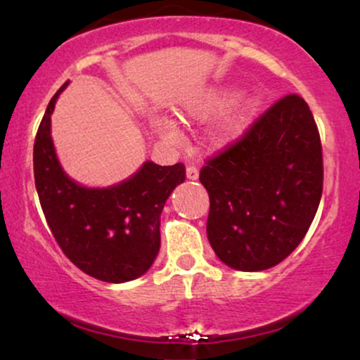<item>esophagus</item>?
Returning <instances> with one entry per match:
<instances>
[{"instance_id":"1","label":"esophagus","mask_w":360,"mask_h":360,"mask_svg":"<svg viewBox=\"0 0 360 360\" xmlns=\"http://www.w3.org/2000/svg\"><path fill=\"white\" fill-rule=\"evenodd\" d=\"M186 176H188V179L191 181H195L199 177V169L193 165H189L188 167H186Z\"/></svg>"}]
</instances>
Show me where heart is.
<instances>
[{
	"label": "heart",
	"instance_id": "1",
	"mask_svg": "<svg viewBox=\"0 0 360 360\" xmlns=\"http://www.w3.org/2000/svg\"><path fill=\"white\" fill-rule=\"evenodd\" d=\"M237 92L230 89H214L209 90L198 97L193 102L186 105L184 117L193 118V120H209L215 117V115L222 113L227 110L230 105L236 102ZM262 98L260 97H250L238 105L232 113L225 118V122L220 124L219 131L215 133L214 143L217 146H222L225 143L240 135V133L248 127V123L252 122V118L255 117L258 107H260ZM156 130L160 131L161 136H165L166 140L174 141L176 140V130L174 124L167 120H158L156 122Z\"/></svg>",
	"mask_w": 360,
	"mask_h": 360
}]
</instances>
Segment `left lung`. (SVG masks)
<instances>
[{
  "label": "left lung",
  "instance_id": "8db88e82",
  "mask_svg": "<svg viewBox=\"0 0 360 360\" xmlns=\"http://www.w3.org/2000/svg\"><path fill=\"white\" fill-rule=\"evenodd\" d=\"M323 146L300 95H285L205 160L207 238L225 265L266 270L303 240L323 194Z\"/></svg>",
  "mask_w": 360,
  "mask_h": 360
}]
</instances>
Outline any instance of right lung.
<instances>
[{
    "mask_svg": "<svg viewBox=\"0 0 360 360\" xmlns=\"http://www.w3.org/2000/svg\"><path fill=\"white\" fill-rule=\"evenodd\" d=\"M67 82L51 98L34 140V181L44 217L64 255L87 275L108 283L135 280L160 252L166 199L184 183L183 162L148 161L124 183L87 189L65 176L51 138V113Z\"/></svg>",
    "mask_w": 360,
    "mask_h": 360,
    "instance_id": "right-lung-1",
    "label": "right lung"
}]
</instances>
